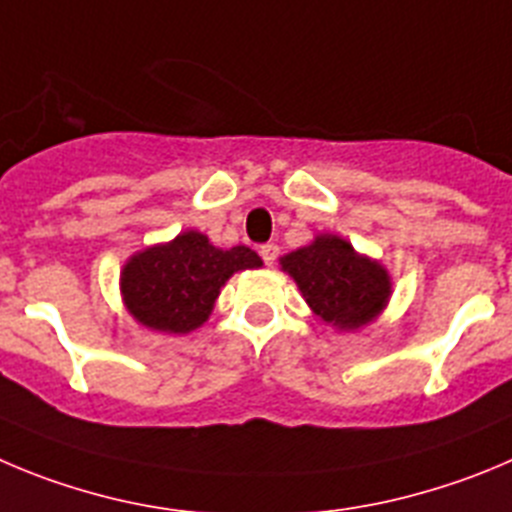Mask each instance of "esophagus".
Masks as SVG:
<instances>
[{
	"instance_id": "34e87169",
	"label": "esophagus",
	"mask_w": 512,
	"mask_h": 512,
	"mask_svg": "<svg viewBox=\"0 0 512 512\" xmlns=\"http://www.w3.org/2000/svg\"><path fill=\"white\" fill-rule=\"evenodd\" d=\"M280 255V247L275 245V242H267V245L260 247V257L265 260V265H272V262L278 260Z\"/></svg>"
}]
</instances>
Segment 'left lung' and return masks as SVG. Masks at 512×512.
<instances>
[{
    "instance_id": "8db88e82",
    "label": "left lung",
    "mask_w": 512,
    "mask_h": 512,
    "mask_svg": "<svg viewBox=\"0 0 512 512\" xmlns=\"http://www.w3.org/2000/svg\"><path fill=\"white\" fill-rule=\"evenodd\" d=\"M283 270L293 275L305 303L323 321L346 331L366 326L391 293L384 267L356 255L346 240L333 234H321L313 245L285 255Z\"/></svg>"
}]
</instances>
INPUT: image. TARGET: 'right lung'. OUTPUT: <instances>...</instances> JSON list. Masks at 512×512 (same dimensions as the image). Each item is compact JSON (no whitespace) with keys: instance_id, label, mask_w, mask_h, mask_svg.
<instances>
[{"instance_id":"1","label":"right lung","mask_w":512,"mask_h":512,"mask_svg":"<svg viewBox=\"0 0 512 512\" xmlns=\"http://www.w3.org/2000/svg\"><path fill=\"white\" fill-rule=\"evenodd\" d=\"M260 265L250 247L217 250L204 234L184 232L169 245L133 255L121 272V290L143 326L189 333L207 321L232 272Z\"/></svg>"}]
</instances>
